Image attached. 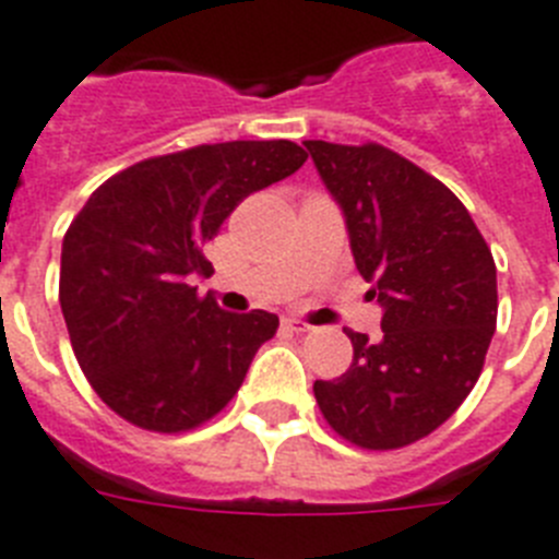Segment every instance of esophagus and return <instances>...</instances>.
<instances>
[{
  "label": "esophagus",
  "mask_w": 559,
  "mask_h": 559,
  "mask_svg": "<svg viewBox=\"0 0 559 559\" xmlns=\"http://www.w3.org/2000/svg\"><path fill=\"white\" fill-rule=\"evenodd\" d=\"M284 326H287V330H293V332H309L312 330V323H307V321H301V318H284Z\"/></svg>",
  "instance_id": "34e87169"
}]
</instances>
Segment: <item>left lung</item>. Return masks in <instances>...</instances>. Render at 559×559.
<instances>
[{"label":"left lung","instance_id":"obj_1","mask_svg":"<svg viewBox=\"0 0 559 559\" xmlns=\"http://www.w3.org/2000/svg\"><path fill=\"white\" fill-rule=\"evenodd\" d=\"M304 147L383 309L378 341L346 332L349 369L316 381V401L355 447H409L449 420L480 378L497 323L495 258L461 199L392 150Z\"/></svg>","mask_w":559,"mask_h":559}]
</instances>
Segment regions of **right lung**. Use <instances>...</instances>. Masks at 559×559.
Returning a JSON list of instances; mask_svg holds the SVG:
<instances>
[{
	"mask_svg": "<svg viewBox=\"0 0 559 559\" xmlns=\"http://www.w3.org/2000/svg\"><path fill=\"white\" fill-rule=\"evenodd\" d=\"M298 144L224 142L139 162L107 178L62 241L59 304L96 395L150 431H187L233 401L278 316L224 312L190 275L201 247L250 192L293 176Z\"/></svg>",
	"mask_w": 559,
	"mask_h": 559,
	"instance_id": "right-lung-1",
	"label": "right lung"
}]
</instances>
